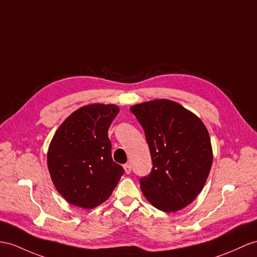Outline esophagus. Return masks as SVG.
<instances>
[{"label": "esophagus", "instance_id": "esophagus-1", "mask_svg": "<svg viewBox=\"0 0 257 257\" xmlns=\"http://www.w3.org/2000/svg\"><path fill=\"white\" fill-rule=\"evenodd\" d=\"M123 168H124V170H125V173H126V174H130V173H131V169H132V168H131V165H130V164L124 165Z\"/></svg>", "mask_w": 257, "mask_h": 257}]
</instances>
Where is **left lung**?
Listing matches in <instances>:
<instances>
[{
    "instance_id": "8db88e82",
    "label": "left lung",
    "mask_w": 257,
    "mask_h": 257,
    "mask_svg": "<svg viewBox=\"0 0 257 257\" xmlns=\"http://www.w3.org/2000/svg\"><path fill=\"white\" fill-rule=\"evenodd\" d=\"M131 111L145 132L153 168L140 179L154 207L178 211L203 190L212 164L207 128L199 118L171 100L135 104Z\"/></svg>"
}]
</instances>
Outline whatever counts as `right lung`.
I'll return each mask as SVG.
<instances>
[{
    "instance_id": "1",
    "label": "right lung",
    "mask_w": 257,
    "mask_h": 257,
    "mask_svg": "<svg viewBox=\"0 0 257 257\" xmlns=\"http://www.w3.org/2000/svg\"><path fill=\"white\" fill-rule=\"evenodd\" d=\"M118 113L114 104H89L61 124L48 152L53 184L68 203L90 209L107 201L124 174L112 160L108 130Z\"/></svg>"
}]
</instances>
